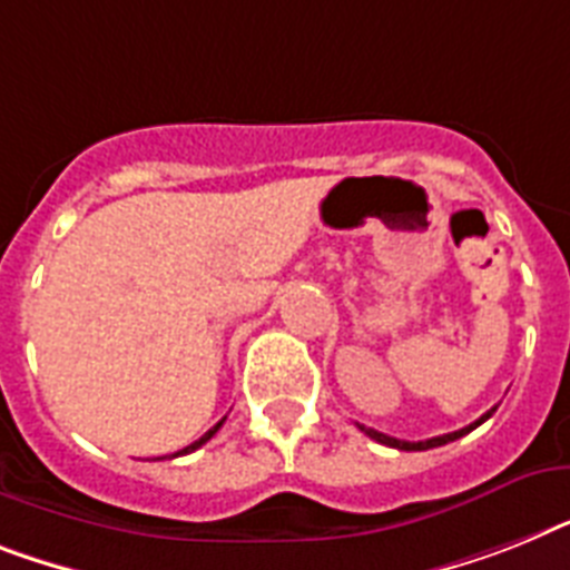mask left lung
<instances>
[{"label":"left lung","mask_w":570,"mask_h":570,"mask_svg":"<svg viewBox=\"0 0 570 570\" xmlns=\"http://www.w3.org/2000/svg\"><path fill=\"white\" fill-rule=\"evenodd\" d=\"M495 413V407L492 411H487L478 422H472V425H465L460 428V431H451V434H443V436H431V440H422V443H407V440H396V436H387V434H381V431H375V428H364L358 425L361 431H364L366 436H373L375 443L381 445H390V449H399V451H428V449H436V445H445V443H454V440H460V436H465L469 431H474L478 425H483V422L489 420Z\"/></svg>","instance_id":"1"}]
</instances>
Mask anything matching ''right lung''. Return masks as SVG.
Segmentation results:
<instances>
[{"instance_id":"obj_1","label":"right lung","mask_w":570,"mask_h":570,"mask_svg":"<svg viewBox=\"0 0 570 570\" xmlns=\"http://www.w3.org/2000/svg\"><path fill=\"white\" fill-rule=\"evenodd\" d=\"M220 425H224V420H220L215 428H209V431H206V434L200 436V440H195V443H191V445H186V449H180V451H177V454H171V458H180V454H189V451H195V449H200V445H204V443H209L212 436L218 434V428H220Z\"/></svg>"}]
</instances>
